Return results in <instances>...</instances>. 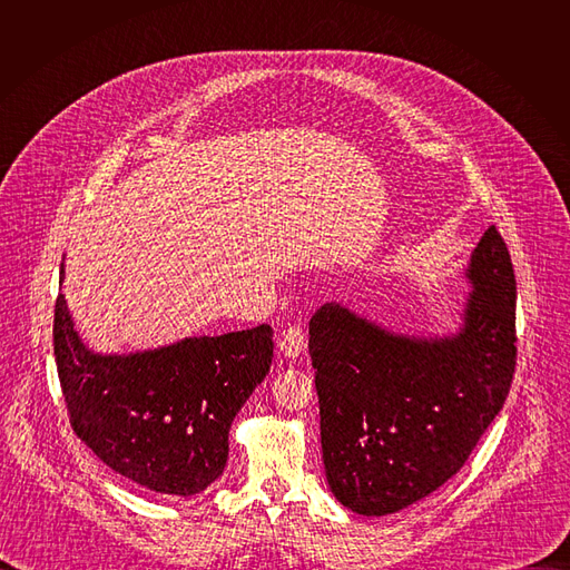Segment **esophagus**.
Segmentation results:
<instances>
[{
  "instance_id": "esophagus-1",
  "label": "esophagus",
  "mask_w": 570,
  "mask_h": 570,
  "mask_svg": "<svg viewBox=\"0 0 570 570\" xmlns=\"http://www.w3.org/2000/svg\"><path fill=\"white\" fill-rule=\"evenodd\" d=\"M277 347H279L282 356H286V358H299V356L304 354V350H306L304 330H302V327H288V330L282 334Z\"/></svg>"
}]
</instances>
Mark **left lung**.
Instances as JSON below:
<instances>
[{
  "label": "left lung",
  "mask_w": 570,
  "mask_h": 570,
  "mask_svg": "<svg viewBox=\"0 0 570 570\" xmlns=\"http://www.w3.org/2000/svg\"><path fill=\"white\" fill-rule=\"evenodd\" d=\"M462 277L471 291L446 334L392 332L336 299L308 320L324 475L356 514H396L433 494L503 409L517 365V279L494 225Z\"/></svg>",
  "instance_id": "1"
}]
</instances>
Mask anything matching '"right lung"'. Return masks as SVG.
Returning a JSON list of instances; mask_svg holds the SVG:
<instances>
[{"mask_svg":"<svg viewBox=\"0 0 570 570\" xmlns=\"http://www.w3.org/2000/svg\"><path fill=\"white\" fill-rule=\"evenodd\" d=\"M53 354L73 433L115 473L189 499L227 464L232 422L271 372L273 330L104 354L80 338L58 293Z\"/></svg>","mask_w":570,"mask_h":570,"instance_id":"1","label":"right lung"}]
</instances>
